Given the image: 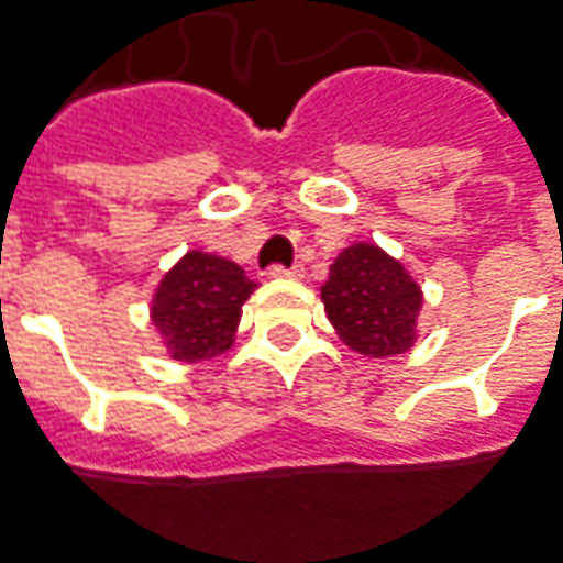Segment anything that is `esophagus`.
Here are the masks:
<instances>
[{"mask_svg":"<svg viewBox=\"0 0 563 563\" xmlns=\"http://www.w3.org/2000/svg\"><path fill=\"white\" fill-rule=\"evenodd\" d=\"M271 277H289V280H301V277H305V268H301V265H292V268L274 265V268H271Z\"/></svg>","mask_w":563,"mask_h":563,"instance_id":"34e87169","label":"esophagus"}]
</instances>
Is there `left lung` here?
Listing matches in <instances>:
<instances>
[{
    "label": "left lung",
    "instance_id": "obj_1",
    "mask_svg": "<svg viewBox=\"0 0 563 563\" xmlns=\"http://www.w3.org/2000/svg\"><path fill=\"white\" fill-rule=\"evenodd\" d=\"M320 295L350 350L384 360L415 347L423 292L402 262L375 243H353L338 255Z\"/></svg>",
    "mask_w": 563,
    "mask_h": 563
}]
</instances>
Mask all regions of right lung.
I'll return each mask as SVG.
<instances>
[{"mask_svg":"<svg viewBox=\"0 0 563 563\" xmlns=\"http://www.w3.org/2000/svg\"><path fill=\"white\" fill-rule=\"evenodd\" d=\"M253 289L246 271L222 255L200 250L183 255L152 298V322L173 360L200 363L225 353Z\"/></svg>","mask_w":563,"mask_h":563,"instance_id":"1","label":"right lung"}]
</instances>
